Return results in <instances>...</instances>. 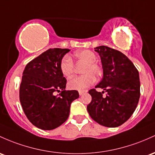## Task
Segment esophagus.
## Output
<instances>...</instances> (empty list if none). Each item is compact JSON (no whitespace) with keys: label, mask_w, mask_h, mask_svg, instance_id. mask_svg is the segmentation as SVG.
<instances>
[{"label":"esophagus","mask_w":155,"mask_h":155,"mask_svg":"<svg viewBox=\"0 0 155 155\" xmlns=\"http://www.w3.org/2000/svg\"><path fill=\"white\" fill-rule=\"evenodd\" d=\"M87 93V91H79V96H82V95L84 94V93Z\"/></svg>","instance_id":"1"}]
</instances>
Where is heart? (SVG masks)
<instances>
[{
  "label": "heart",
  "instance_id": "1",
  "mask_svg": "<svg viewBox=\"0 0 155 155\" xmlns=\"http://www.w3.org/2000/svg\"><path fill=\"white\" fill-rule=\"evenodd\" d=\"M73 58L78 62L84 63L83 68L82 76H76L70 80L68 83L69 89L74 91H84L87 87L93 84L95 81V76L98 77L102 74L101 66L97 62L96 55L90 50H82L74 53ZM61 73L67 79L73 76L74 73V64L68 57H64L60 62Z\"/></svg>",
  "mask_w": 155,
  "mask_h": 155
}]
</instances>
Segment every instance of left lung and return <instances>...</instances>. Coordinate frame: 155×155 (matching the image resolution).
I'll list each match as a JSON object with an SVG mask.
<instances>
[{"instance_id": "obj_1", "label": "left lung", "mask_w": 155, "mask_h": 155, "mask_svg": "<svg viewBox=\"0 0 155 155\" xmlns=\"http://www.w3.org/2000/svg\"><path fill=\"white\" fill-rule=\"evenodd\" d=\"M101 57L103 79L96 86L107 92L90 90L91 102L87 109L95 121L107 127L125 123L135 112L140 98L139 73L127 56L119 51L101 45L95 48Z\"/></svg>"}]
</instances>
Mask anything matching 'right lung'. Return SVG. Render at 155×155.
Masks as SVG:
<instances>
[{
    "mask_svg": "<svg viewBox=\"0 0 155 155\" xmlns=\"http://www.w3.org/2000/svg\"><path fill=\"white\" fill-rule=\"evenodd\" d=\"M68 48H50L25 66L20 86V101L29 121L37 128H57L69 116L71 104L79 97L76 91H65L66 80L60 62ZM58 91L60 94L54 96Z\"/></svg>",
    "mask_w": 155,
    "mask_h": 155,
    "instance_id": "right-lung-1",
    "label": "right lung"
}]
</instances>
